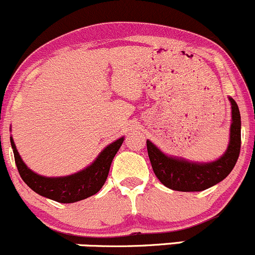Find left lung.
Here are the masks:
<instances>
[{"label": "left lung", "mask_w": 255, "mask_h": 255, "mask_svg": "<svg viewBox=\"0 0 255 255\" xmlns=\"http://www.w3.org/2000/svg\"><path fill=\"white\" fill-rule=\"evenodd\" d=\"M230 141L225 153L217 161L198 163L185 158L167 156L146 140L147 153L153 173L164 186L175 191H203L224 180L236 164L241 150V115L239 106L232 98Z\"/></svg>", "instance_id": "1"}]
</instances>
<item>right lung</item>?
<instances>
[{
  "mask_svg": "<svg viewBox=\"0 0 255 255\" xmlns=\"http://www.w3.org/2000/svg\"><path fill=\"white\" fill-rule=\"evenodd\" d=\"M123 140L125 138L122 136L108 145L98 155L93 163L87 168L68 177L57 178L43 177L32 172L21 159L12 136H10V145H12L14 159H15L19 174L30 189H32L36 194L49 200L57 201V202L74 203L96 195L102 189L108 178L111 162L121 147Z\"/></svg>",
  "mask_w": 255,
  "mask_h": 255,
  "instance_id": "obj_1",
  "label": "right lung"
}]
</instances>
